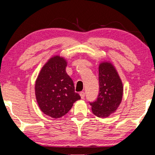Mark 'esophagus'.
Instances as JSON below:
<instances>
[{
    "mask_svg": "<svg viewBox=\"0 0 155 155\" xmlns=\"http://www.w3.org/2000/svg\"><path fill=\"white\" fill-rule=\"evenodd\" d=\"M80 96L81 97V99H84V97H85V93L84 92V91H81V92H80Z\"/></svg>",
    "mask_w": 155,
    "mask_h": 155,
    "instance_id": "esophagus-1",
    "label": "esophagus"
}]
</instances>
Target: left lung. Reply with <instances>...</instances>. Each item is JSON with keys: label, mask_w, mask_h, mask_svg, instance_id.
I'll list each match as a JSON object with an SVG mask.
<instances>
[{"label": "left lung", "mask_w": 155, "mask_h": 155, "mask_svg": "<svg viewBox=\"0 0 155 155\" xmlns=\"http://www.w3.org/2000/svg\"><path fill=\"white\" fill-rule=\"evenodd\" d=\"M99 94L97 100L90 102L92 112L100 118L114 113L123 96V84L116 69L110 62L99 65Z\"/></svg>", "instance_id": "obj_1"}]
</instances>
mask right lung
Here are the masks:
<instances>
[{"label":"right lung","instance_id":"obj_1","mask_svg":"<svg viewBox=\"0 0 155 155\" xmlns=\"http://www.w3.org/2000/svg\"><path fill=\"white\" fill-rule=\"evenodd\" d=\"M67 62L56 55L42 67L35 84V95L41 110L52 118H60L81 99L73 81L66 72Z\"/></svg>","mask_w":155,"mask_h":155}]
</instances>
